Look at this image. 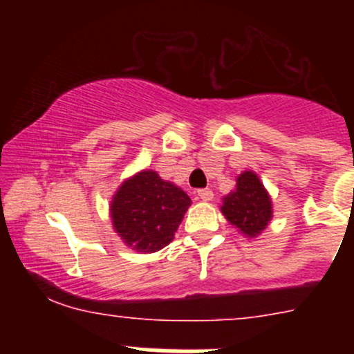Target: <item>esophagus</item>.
Here are the masks:
<instances>
[{"label": "esophagus", "instance_id": "esophagus-1", "mask_svg": "<svg viewBox=\"0 0 354 354\" xmlns=\"http://www.w3.org/2000/svg\"><path fill=\"white\" fill-rule=\"evenodd\" d=\"M198 196H200V200L203 201H211L213 200V191L209 188H201L198 189Z\"/></svg>", "mask_w": 354, "mask_h": 354}]
</instances>
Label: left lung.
Instances as JSON below:
<instances>
[{
	"mask_svg": "<svg viewBox=\"0 0 354 354\" xmlns=\"http://www.w3.org/2000/svg\"><path fill=\"white\" fill-rule=\"evenodd\" d=\"M221 211L231 225L251 238L261 233L273 216L270 196L253 171L239 174L236 189L225 198Z\"/></svg>",
	"mask_w": 354,
	"mask_h": 354,
	"instance_id": "8db88e82",
	"label": "left lung"
}]
</instances>
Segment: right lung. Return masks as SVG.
I'll use <instances>...</instances> for the list:
<instances>
[{
  "label": "right lung",
  "mask_w": 354,
  "mask_h": 354,
  "mask_svg": "<svg viewBox=\"0 0 354 354\" xmlns=\"http://www.w3.org/2000/svg\"><path fill=\"white\" fill-rule=\"evenodd\" d=\"M191 200L154 171H141L120 186L111 203L116 233L133 250L153 253L171 243Z\"/></svg>",
  "instance_id": "right-lung-1"
}]
</instances>
